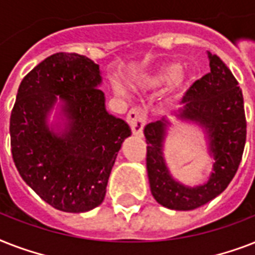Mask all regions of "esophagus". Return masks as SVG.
Returning <instances> with one entry per match:
<instances>
[{"label": "esophagus", "mask_w": 255, "mask_h": 255, "mask_svg": "<svg viewBox=\"0 0 255 255\" xmlns=\"http://www.w3.org/2000/svg\"><path fill=\"white\" fill-rule=\"evenodd\" d=\"M145 120H147V116H145V112L143 111V108L135 107L128 111L127 122L131 126L133 135L143 136V128L145 126Z\"/></svg>", "instance_id": "obj_1"}]
</instances>
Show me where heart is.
Returning a JSON list of instances; mask_svg holds the SVG:
<instances>
[{
	"label": "heart",
	"mask_w": 255,
	"mask_h": 255,
	"mask_svg": "<svg viewBox=\"0 0 255 255\" xmlns=\"http://www.w3.org/2000/svg\"><path fill=\"white\" fill-rule=\"evenodd\" d=\"M178 73H180V67L177 65H168L164 66L161 69L152 75L148 79V85L153 86V87H160V86L170 85L172 82H174L178 78ZM118 91H122L119 86H115Z\"/></svg>",
	"instance_id": "1"
}]
</instances>
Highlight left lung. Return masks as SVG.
<instances>
[{"instance_id":"1","label":"left lung","mask_w":255,"mask_h":255,"mask_svg":"<svg viewBox=\"0 0 255 255\" xmlns=\"http://www.w3.org/2000/svg\"><path fill=\"white\" fill-rule=\"evenodd\" d=\"M210 71L186 91L176 116L205 128L213 169L204 185L189 188L170 176L163 155L169 126L163 118L144 128L147 139V170L152 196L174 210H193L222 193L241 163L246 141V118L242 90L229 67L216 54L208 53Z\"/></svg>"}]
</instances>
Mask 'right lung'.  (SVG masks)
<instances>
[{
    "label": "right lung",
    "instance_id": "right-lung-1",
    "mask_svg": "<svg viewBox=\"0 0 255 255\" xmlns=\"http://www.w3.org/2000/svg\"><path fill=\"white\" fill-rule=\"evenodd\" d=\"M99 65L85 55L57 53L23 79L10 115V147L22 180L49 205L82 213L102 204L122 143L131 135L108 114ZM60 95L68 123L59 135L45 120Z\"/></svg>",
    "mask_w": 255,
    "mask_h": 255
}]
</instances>
